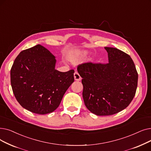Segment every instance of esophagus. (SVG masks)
Segmentation results:
<instances>
[{
  "instance_id": "34e87169",
  "label": "esophagus",
  "mask_w": 151,
  "mask_h": 151,
  "mask_svg": "<svg viewBox=\"0 0 151 151\" xmlns=\"http://www.w3.org/2000/svg\"><path fill=\"white\" fill-rule=\"evenodd\" d=\"M74 79L75 81H80L81 80V77L80 76V75L78 74V73H77V72H75L74 74Z\"/></svg>"
}]
</instances>
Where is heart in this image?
I'll return each instance as SVG.
<instances>
[{
  "label": "heart",
  "instance_id": "b5f03b06",
  "mask_svg": "<svg viewBox=\"0 0 151 151\" xmlns=\"http://www.w3.org/2000/svg\"><path fill=\"white\" fill-rule=\"evenodd\" d=\"M69 60L73 62V63H76L77 61V57L75 56H71L70 58H69Z\"/></svg>",
  "mask_w": 151,
  "mask_h": 151
}]
</instances>
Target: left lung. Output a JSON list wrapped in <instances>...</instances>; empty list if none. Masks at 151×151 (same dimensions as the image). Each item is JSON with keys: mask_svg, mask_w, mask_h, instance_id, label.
<instances>
[{"mask_svg": "<svg viewBox=\"0 0 151 151\" xmlns=\"http://www.w3.org/2000/svg\"><path fill=\"white\" fill-rule=\"evenodd\" d=\"M104 48L109 63H87L77 67L85 105L97 116H110L125 109L138 85V75L131 57L116 48Z\"/></svg>", "mask_w": 151, "mask_h": 151, "instance_id": "obj_1", "label": "left lung"}]
</instances>
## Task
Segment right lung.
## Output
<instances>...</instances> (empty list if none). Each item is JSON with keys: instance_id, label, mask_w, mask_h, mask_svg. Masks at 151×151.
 I'll return each mask as SVG.
<instances>
[{"instance_id": "right-lung-1", "label": "right lung", "mask_w": 151, "mask_h": 151, "mask_svg": "<svg viewBox=\"0 0 151 151\" xmlns=\"http://www.w3.org/2000/svg\"><path fill=\"white\" fill-rule=\"evenodd\" d=\"M55 56L37 45L21 52L10 70L13 94L23 108L46 114L58 108L64 93L74 81V70L55 69Z\"/></svg>"}]
</instances>
